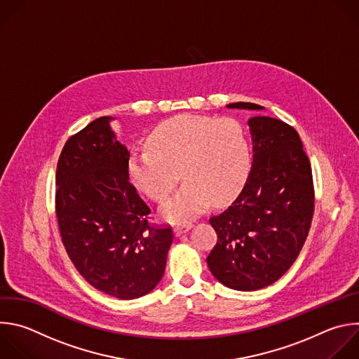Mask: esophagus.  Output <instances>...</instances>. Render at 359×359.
Returning <instances> with one entry per match:
<instances>
[{
    "instance_id": "34e87169",
    "label": "esophagus",
    "mask_w": 359,
    "mask_h": 359,
    "mask_svg": "<svg viewBox=\"0 0 359 359\" xmlns=\"http://www.w3.org/2000/svg\"><path fill=\"white\" fill-rule=\"evenodd\" d=\"M191 222L190 221H182V222H177L176 225H175V233L176 235H180V233H183V232H186V231H189L190 228H191Z\"/></svg>"
}]
</instances>
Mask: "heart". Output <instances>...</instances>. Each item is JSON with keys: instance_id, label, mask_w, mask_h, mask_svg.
<instances>
[{"instance_id": "heart-1", "label": "heart", "mask_w": 359, "mask_h": 359, "mask_svg": "<svg viewBox=\"0 0 359 359\" xmlns=\"http://www.w3.org/2000/svg\"><path fill=\"white\" fill-rule=\"evenodd\" d=\"M127 169L156 203L169 198L182 175L186 182L163 207L168 218L179 219L201 212L210 200L222 204L238 193L250 169V144L233 118L177 115L149 134L148 147L131 149Z\"/></svg>"}]
</instances>
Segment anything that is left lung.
I'll return each instance as SVG.
<instances>
[{"label": "left lung", "mask_w": 359, "mask_h": 359, "mask_svg": "<svg viewBox=\"0 0 359 359\" xmlns=\"http://www.w3.org/2000/svg\"><path fill=\"white\" fill-rule=\"evenodd\" d=\"M228 108L262 109L254 102ZM250 176L228 208L210 217L217 244L207 265L226 287L251 292L280 279L299 257L314 212L310 161L297 131L271 116L248 121Z\"/></svg>", "instance_id": "obj_1"}]
</instances>
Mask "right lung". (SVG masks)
<instances>
[{"instance_id":"add662e5","label":"right lung","mask_w":359,"mask_h":359,"mask_svg":"<svg viewBox=\"0 0 359 359\" xmlns=\"http://www.w3.org/2000/svg\"><path fill=\"white\" fill-rule=\"evenodd\" d=\"M100 116L72 135L57 161L55 207L65 250L79 273L116 299L141 297L161 282L173 241L170 225L130 182L128 149Z\"/></svg>"}]
</instances>
